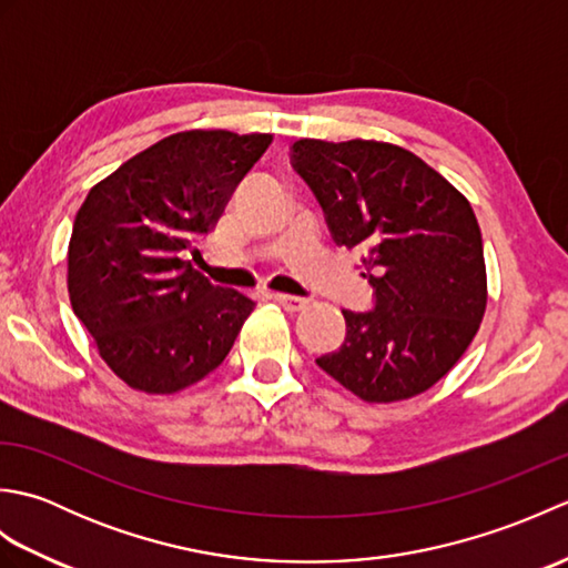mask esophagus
<instances>
[{
	"mask_svg": "<svg viewBox=\"0 0 568 568\" xmlns=\"http://www.w3.org/2000/svg\"><path fill=\"white\" fill-rule=\"evenodd\" d=\"M275 303L281 305L283 310H287V312H303V310L310 305V300H305V297H297V295L277 293V295H275Z\"/></svg>",
	"mask_w": 568,
	"mask_h": 568,
	"instance_id": "esophagus-1",
	"label": "esophagus"
}]
</instances>
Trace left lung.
<instances>
[{"mask_svg":"<svg viewBox=\"0 0 568 568\" xmlns=\"http://www.w3.org/2000/svg\"><path fill=\"white\" fill-rule=\"evenodd\" d=\"M293 165L315 192L332 236L361 251L376 310H342L346 339L317 366L364 403L429 390L484 322V241L468 200L395 143L297 139Z\"/></svg>","mask_w":568,"mask_h":568,"instance_id":"1","label":"left lung"}]
</instances>
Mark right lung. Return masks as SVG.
<instances>
[{
  "label": "right lung",
  "mask_w": 568,
  "mask_h": 568,
  "mask_svg": "<svg viewBox=\"0 0 568 568\" xmlns=\"http://www.w3.org/2000/svg\"><path fill=\"white\" fill-rule=\"evenodd\" d=\"M271 134L192 129L94 185L72 224L68 293L114 376L149 395L190 388L222 364L256 307L193 261Z\"/></svg>",
  "instance_id": "1"
}]
</instances>
